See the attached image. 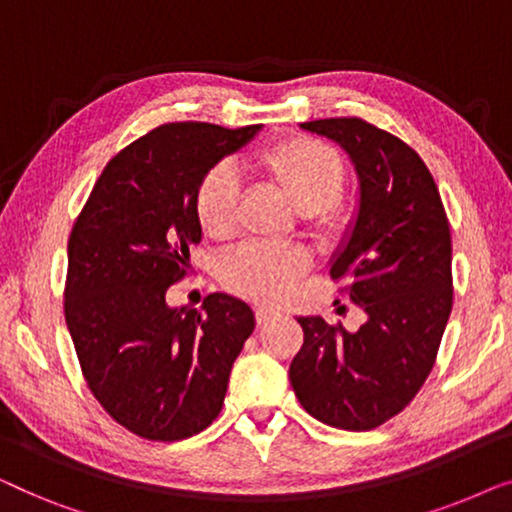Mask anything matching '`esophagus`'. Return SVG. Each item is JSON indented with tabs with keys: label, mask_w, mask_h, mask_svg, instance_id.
Masks as SVG:
<instances>
[{
	"label": "esophagus",
	"mask_w": 512,
	"mask_h": 512,
	"mask_svg": "<svg viewBox=\"0 0 512 512\" xmlns=\"http://www.w3.org/2000/svg\"><path fill=\"white\" fill-rule=\"evenodd\" d=\"M277 310H272V307H256V324L258 326H265V324H270L272 319L277 317Z\"/></svg>",
	"instance_id": "1"
}]
</instances>
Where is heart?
Here are the masks:
<instances>
[{"mask_svg": "<svg viewBox=\"0 0 512 512\" xmlns=\"http://www.w3.org/2000/svg\"><path fill=\"white\" fill-rule=\"evenodd\" d=\"M249 167L258 177L279 188L298 212L305 228L319 240H331L347 226L342 198L347 167L331 144L317 137L293 135L256 149ZM240 181L226 165H216L200 179L195 191V219L214 242H226L237 230ZM310 254L300 247L244 244L221 263V282L237 296L254 303L275 305L284 300L310 270Z\"/></svg>", "mask_w": 512, "mask_h": 512, "instance_id": "1", "label": "heart"}]
</instances>
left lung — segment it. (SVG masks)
Wrapping results in <instances>:
<instances>
[{"label":"left lung","instance_id":"obj_1","mask_svg":"<svg viewBox=\"0 0 512 512\" xmlns=\"http://www.w3.org/2000/svg\"><path fill=\"white\" fill-rule=\"evenodd\" d=\"M359 174V216L331 265L368 314L356 333L300 317L289 377L298 401L335 429L370 431L410 405L429 377L452 312V235L429 167L403 139L363 118H319Z\"/></svg>","mask_w":512,"mask_h":512}]
</instances>
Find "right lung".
<instances>
[{
    "label": "right lung",
    "mask_w": 512,
    "mask_h": 512,
    "mask_svg": "<svg viewBox=\"0 0 512 512\" xmlns=\"http://www.w3.org/2000/svg\"><path fill=\"white\" fill-rule=\"evenodd\" d=\"M261 125L165 123L118 151L95 181L67 244L65 319L88 389L111 419L146 440L191 438L219 417L230 368L254 331L226 293L202 310L165 293L200 242V179Z\"/></svg>",
    "instance_id": "add662e5"
}]
</instances>
